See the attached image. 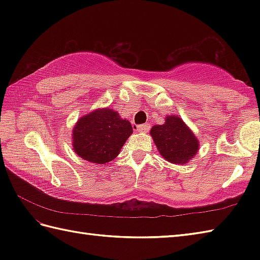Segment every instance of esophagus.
<instances>
[{
    "mask_svg": "<svg viewBox=\"0 0 260 260\" xmlns=\"http://www.w3.org/2000/svg\"><path fill=\"white\" fill-rule=\"evenodd\" d=\"M136 128L139 132H144V133H145V132L150 129V125H148V124H141V125H137Z\"/></svg>",
    "mask_w": 260,
    "mask_h": 260,
    "instance_id": "esophagus-1",
    "label": "esophagus"
}]
</instances>
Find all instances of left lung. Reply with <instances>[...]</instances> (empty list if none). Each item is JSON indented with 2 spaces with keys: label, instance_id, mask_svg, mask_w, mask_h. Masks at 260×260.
<instances>
[{
  "label": "left lung",
  "instance_id": "left-lung-1",
  "mask_svg": "<svg viewBox=\"0 0 260 260\" xmlns=\"http://www.w3.org/2000/svg\"><path fill=\"white\" fill-rule=\"evenodd\" d=\"M151 135L158 152L171 163L185 164L199 150L197 137L175 115L167 117L164 125L152 127Z\"/></svg>",
  "mask_w": 260,
  "mask_h": 260
}]
</instances>
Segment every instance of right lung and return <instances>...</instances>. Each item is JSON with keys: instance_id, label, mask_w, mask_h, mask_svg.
Returning <instances> with one entry per match:
<instances>
[{"instance_id": "right-lung-1", "label": "right lung", "mask_w": 260, "mask_h": 260, "mask_svg": "<svg viewBox=\"0 0 260 260\" xmlns=\"http://www.w3.org/2000/svg\"><path fill=\"white\" fill-rule=\"evenodd\" d=\"M133 127L112 109H97L81 117L74 128V151L88 162L105 164L118 155Z\"/></svg>"}]
</instances>
